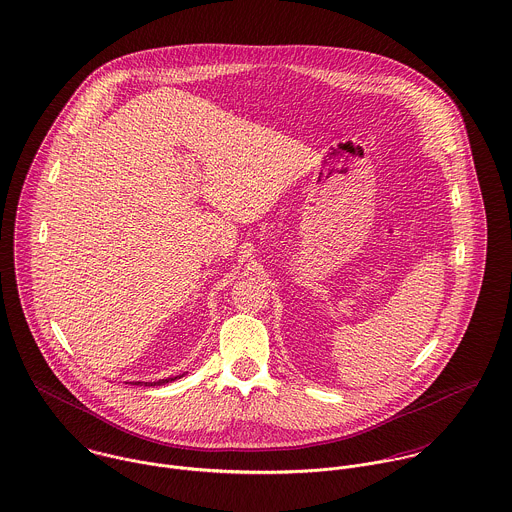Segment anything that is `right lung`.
I'll list each match as a JSON object with an SVG mask.
<instances>
[{"instance_id": "1", "label": "right lung", "mask_w": 512, "mask_h": 512, "mask_svg": "<svg viewBox=\"0 0 512 512\" xmlns=\"http://www.w3.org/2000/svg\"><path fill=\"white\" fill-rule=\"evenodd\" d=\"M181 377V375H179ZM179 377H171V379H159V381H153V383H143V381H135L133 385H145V387H155V385H163V383H169V381H175V379H179Z\"/></svg>"}]
</instances>
